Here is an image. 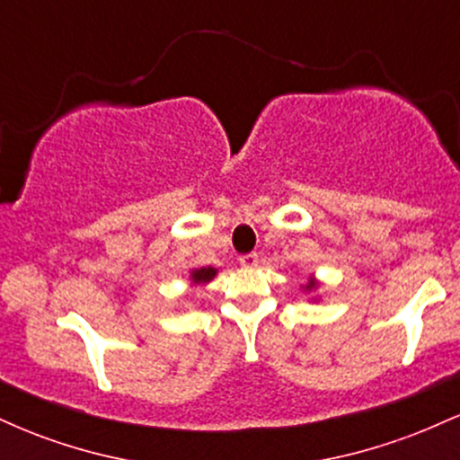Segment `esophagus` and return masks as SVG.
I'll use <instances>...</instances> for the list:
<instances>
[{"instance_id": "obj_1", "label": "esophagus", "mask_w": 460, "mask_h": 460, "mask_svg": "<svg viewBox=\"0 0 460 460\" xmlns=\"http://www.w3.org/2000/svg\"><path fill=\"white\" fill-rule=\"evenodd\" d=\"M240 263L244 268H255L257 263H260V255H257V252H246V255L240 257Z\"/></svg>"}]
</instances>
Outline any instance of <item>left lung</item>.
<instances>
[{
	"instance_id": "left-lung-1",
	"label": "left lung",
	"mask_w": 460,
	"mask_h": 460,
	"mask_svg": "<svg viewBox=\"0 0 460 460\" xmlns=\"http://www.w3.org/2000/svg\"><path fill=\"white\" fill-rule=\"evenodd\" d=\"M309 288H314V283H311V285H309Z\"/></svg>"
}]
</instances>
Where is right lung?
<instances>
[{
  "label": "right lung",
  "instance_id": "obj_1",
  "mask_svg": "<svg viewBox=\"0 0 460 460\" xmlns=\"http://www.w3.org/2000/svg\"><path fill=\"white\" fill-rule=\"evenodd\" d=\"M214 274H216L214 268H200V270L192 272V279H194V283H208V281H212Z\"/></svg>",
  "mask_w": 460,
  "mask_h": 460
}]
</instances>
